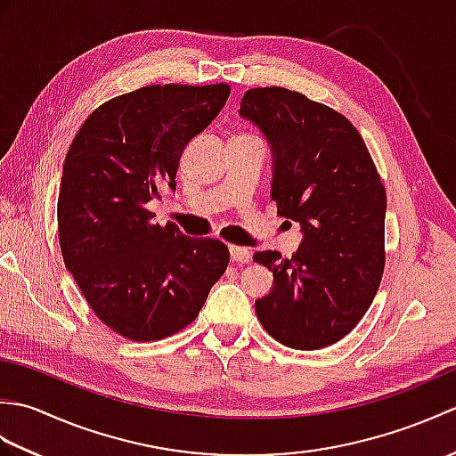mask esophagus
<instances>
[{
	"label": "esophagus",
	"instance_id": "esophagus-1",
	"mask_svg": "<svg viewBox=\"0 0 456 456\" xmlns=\"http://www.w3.org/2000/svg\"><path fill=\"white\" fill-rule=\"evenodd\" d=\"M229 253H231V260H233V263H240V265L250 263V250L247 247L231 245Z\"/></svg>",
	"mask_w": 456,
	"mask_h": 456
}]
</instances>
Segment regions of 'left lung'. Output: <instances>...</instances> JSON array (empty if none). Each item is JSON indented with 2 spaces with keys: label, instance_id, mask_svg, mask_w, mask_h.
<instances>
[{
  "label": "left lung",
  "instance_id": "1",
  "mask_svg": "<svg viewBox=\"0 0 456 456\" xmlns=\"http://www.w3.org/2000/svg\"><path fill=\"white\" fill-rule=\"evenodd\" d=\"M239 113L273 151L278 216L299 221L292 258L258 250L274 276L256 299L258 322L278 343L315 351L341 341L368 312L386 263V190L370 152L343 113L278 86L247 90Z\"/></svg>",
  "mask_w": 456,
  "mask_h": 456
}]
</instances>
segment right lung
Masks as SVG:
<instances>
[{
    "label": "right lung",
    "instance_id": "right-lung-1",
    "mask_svg": "<svg viewBox=\"0 0 456 456\" xmlns=\"http://www.w3.org/2000/svg\"><path fill=\"white\" fill-rule=\"evenodd\" d=\"M229 84H154L102 103L68 149L58 193L64 265L92 312L131 341H160L198 317L227 270L219 239L154 223L186 144L217 118Z\"/></svg>",
    "mask_w": 456,
    "mask_h": 456
}]
</instances>
